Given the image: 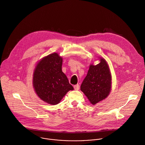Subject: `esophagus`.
Masks as SVG:
<instances>
[{
  "label": "esophagus",
  "instance_id": "34e87169",
  "mask_svg": "<svg viewBox=\"0 0 145 145\" xmlns=\"http://www.w3.org/2000/svg\"><path fill=\"white\" fill-rule=\"evenodd\" d=\"M74 89L75 90H78L79 89V84H76V85H74Z\"/></svg>",
  "mask_w": 145,
  "mask_h": 145
}]
</instances>
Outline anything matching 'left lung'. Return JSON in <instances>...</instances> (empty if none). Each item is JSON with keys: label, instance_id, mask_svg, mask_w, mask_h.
I'll return each instance as SVG.
<instances>
[{"label": "left lung", "instance_id": "left-lung-1", "mask_svg": "<svg viewBox=\"0 0 145 145\" xmlns=\"http://www.w3.org/2000/svg\"><path fill=\"white\" fill-rule=\"evenodd\" d=\"M99 58L98 64L90 65L87 75L80 86L81 91L93 105L105 99L112 88V75L108 64L104 58Z\"/></svg>", "mask_w": 145, "mask_h": 145}]
</instances>
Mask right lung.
Wrapping results in <instances>:
<instances>
[{
    "instance_id": "right-lung-1",
    "label": "right lung",
    "mask_w": 145,
    "mask_h": 145,
    "mask_svg": "<svg viewBox=\"0 0 145 145\" xmlns=\"http://www.w3.org/2000/svg\"><path fill=\"white\" fill-rule=\"evenodd\" d=\"M62 58L54 52L37 63L33 74V86L37 96L51 105L59 103L73 86L62 71Z\"/></svg>"
}]
</instances>
